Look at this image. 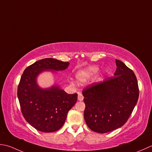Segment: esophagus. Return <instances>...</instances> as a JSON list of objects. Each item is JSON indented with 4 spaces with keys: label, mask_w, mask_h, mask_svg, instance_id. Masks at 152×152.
<instances>
[{
    "label": "esophagus",
    "mask_w": 152,
    "mask_h": 152,
    "mask_svg": "<svg viewBox=\"0 0 152 152\" xmlns=\"http://www.w3.org/2000/svg\"><path fill=\"white\" fill-rule=\"evenodd\" d=\"M83 98H84V97H83V94L81 93H80V92H79L78 93V100L82 101V100H83Z\"/></svg>",
    "instance_id": "esophagus-1"
}]
</instances>
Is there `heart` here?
Instances as JSON below:
<instances>
[{"mask_svg":"<svg viewBox=\"0 0 152 152\" xmlns=\"http://www.w3.org/2000/svg\"><path fill=\"white\" fill-rule=\"evenodd\" d=\"M98 71L99 68L98 67L91 66L77 72L75 74V77L78 81L84 83L94 76L98 72Z\"/></svg>","mask_w":152,"mask_h":152,"instance_id":"obj_1","label":"heart"}]
</instances>
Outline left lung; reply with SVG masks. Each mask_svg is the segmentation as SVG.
Masks as SVG:
<instances>
[{
  "mask_svg": "<svg viewBox=\"0 0 152 152\" xmlns=\"http://www.w3.org/2000/svg\"><path fill=\"white\" fill-rule=\"evenodd\" d=\"M115 63L113 77L92 83L83 92L85 122L96 132L106 133L121 127L138 100L135 74L121 61L116 59Z\"/></svg>",
  "mask_w": 152,
  "mask_h": 152,
  "instance_id": "left-lung-1",
  "label": "left lung"
}]
</instances>
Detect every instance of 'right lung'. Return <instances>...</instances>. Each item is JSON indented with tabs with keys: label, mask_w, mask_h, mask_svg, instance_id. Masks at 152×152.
<instances>
[{
	"label": "right lung",
	"mask_w": 152,
	"mask_h": 152,
	"mask_svg": "<svg viewBox=\"0 0 152 152\" xmlns=\"http://www.w3.org/2000/svg\"><path fill=\"white\" fill-rule=\"evenodd\" d=\"M69 65L54 58L42 59L27 67L21 75L18 88L21 112L27 122L39 131H58L66 121L68 111L75 104L77 94H67L58 85L41 88L37 77L45 72L64 71Z\"/></svg>",
	"instance_id": "add662e5"
}]
</instances>
